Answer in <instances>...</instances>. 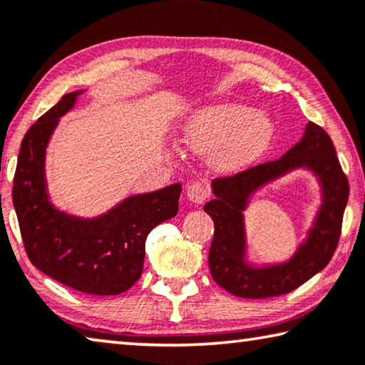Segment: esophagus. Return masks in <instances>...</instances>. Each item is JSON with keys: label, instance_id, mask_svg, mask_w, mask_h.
Wrapping results in <instances>:
<instances>
[{"label": "esophagus", "instance_id": "esophagus-1", "mask_svg": "<svg viewBox=\"0 0 365 365\" xmlns=\"http://www.w3.org/2000/svg\"><path fill=\"white\" fill-rule=\"evenodd\" d=\"M207 196H210V188H207L203 182H193L187 187V198L192 201L193 205L205 203Z\"/></svg>", "mask_w": 365, "mask_h": 365}]
</instances>
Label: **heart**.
I'll return each mask as SVG.
<instances>
[{
	"instance_id": "obj_1",
	"label": "heart",
	"mask_w": 365,
	"mask_h": 365,
	"mask_svg": "<svg viewBox=\"0 0 365 365\" xmlns=\"http://www.w3.org/2000/svg\"><path fill=\"white\" fill-rule=\"evenodd\" d=\"M274 138L269 115L244 103L219 102L190 115L182 143L190 153L210 155L221 172H239L262 158Z\"/></svg>"
}]
</instances>
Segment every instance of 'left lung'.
Masks as SVG:
<instances>
[{
	"label": "left lung",
	"instance_id": "left-lung-1",
	"mask_svg": "<svg viewBox=\"0 0 365 365\" xmlns=\"http://www.w3.org/2000/svg\"><path fill=\"white\" fill-rule=\"evenodd\" d=\"M296 170H307L321 187V206L293 255L281 264H252L247 258L245 215L251 198L266 184ZM216 198L205 211L214 222L210 248L212 279L225 291L244 299H264L287 294L322 271L336 250L349 185L336 158L331 138L309 121L297 144L281 159L252 167L234 177L212 180Z\"/></svg>",
	"mask_w": 365,
	"mask_h": 365
}]
</instances>
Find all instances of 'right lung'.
<instances>
[{"label": "right lung", "mask_w": 365, "mask_h": 365, "mask_svg": "<svg viewBox=\"0 0 365 365\" xmlns=\"http://www.w3.org/2000/svg\"><path fill=\"white\" fill-rule=\"evenodd\" d=\"M83 89L65 94L26 133L17 158L13 203L32 264L68 287L94 296H117L143 273L146 237L178 212L182 185L126 196L94 217L69 214L51 203L45 160L60 118Z\"/></svg>", "instance_id": "1"}]
</instances>
